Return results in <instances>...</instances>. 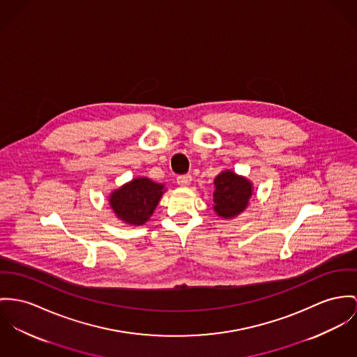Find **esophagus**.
<instances>
[{"label": "esophagus", "instance_id": "obj_1", "mask_svg": "<svg viewBox=\"0 0 357 357\" xmlns=\"http://www.w3.org/2000/svg\"><path fill=\"white\" fill-rule=\"evenodd\" d=\"M176 182H178V185L182 186V188L189 186V185L192 183V175H189V174H188V175H181V176H178Z\"/></svg>", "mask_w": 357, "mask_h": 357}]
</instances>
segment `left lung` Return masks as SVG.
Wrapping results in <instances>:
<instances>
[{
    "instance_id": "left-lung-1",
    "label": "left lung",
    "mask_w": 357,
    "mask_h": 357,
    "mask_svg": "<svg viewBox=\"0 0 357 357\" xmlns=\"http://www.w3.org/2000/svg\"><path fill=\"white\" fill-rule=\"evenodd\" d=\"M213 209L222 219H232L241 215L252 195V183L234 171H222L215 178Z\"/></svg>"
}]
</instances>
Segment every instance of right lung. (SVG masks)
<instances>
[{"label":"right lung","instance_id":"obj_1","mask_svg":"<svg viewBox=\"0 0 357 357\" xmlns=\"http://www.w3.org/2000/svg\"><path fill=\"white\" fill-rule=\"evenodd\" d=\"M165 185L148 178H136L111 192L110 206L118 219L130 225H142L152 216Z\"/></svg>","mask_w":357,"mask_h":357}]
</instances>
